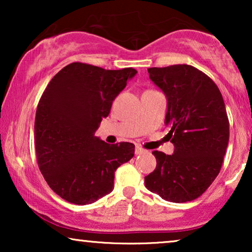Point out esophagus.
I'll return each instance as SVG.
<instances>
[{"mask_svg":"<svg viewBox=\"0 0 252 252\" xmlns=\"http://www.w3.org/2000/svg\"><path fill=\"white\" fill-rule=\"evenodd\" d=\"M143 153H144V150L142 149V148L135 147V155H141V154H143Z\"/></svg>","mask_w":252,"mask_h":252,"instance_id":"esophagus-1","label":"esophagus"}]
</instances>
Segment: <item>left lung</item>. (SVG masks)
<instances>
[{
    "label": "left lung",
    "instance_id": "1",
    "mask_svg": "<svg viewBox=\"0 0 252 252\" xmlns=\"http://www.w3.org/2000/svg\"><path fill=\"white\" fill-rule=\"evenodd\" d=\"M148 72L166 96L165 125L174 151H154L157 165L144 185L168 202L192 201L221 168L229 140L225 102L212 79L190 65L150 67Z\"/></svg>",
    "mask_w": 252,
    "mask_h": 252
}]
</instances>
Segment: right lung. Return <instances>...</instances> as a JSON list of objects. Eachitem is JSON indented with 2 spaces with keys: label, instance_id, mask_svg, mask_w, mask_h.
I'll use <instances>...</instances> for the list:
<instances>
[{
  "label": "right lung",
  "instance_id": "add662e5",
  "mask_svg": "<svg viewBox=\"0 0 252 252\" xmlns=\"http://www.w3.org/2000/svg\"><path fill=\"white\" fill-rule=\"evenodd\" d=\"M136 73L71 63L44 89L34 123L36 159L44 180L65 201L86 205L108 195L117 168L133 158V143H105L95 132Z\"/></svg>",
  "mask_w": 252,
  "mask_h": 252
}]
</instances>
